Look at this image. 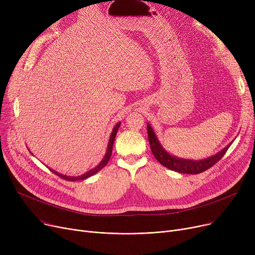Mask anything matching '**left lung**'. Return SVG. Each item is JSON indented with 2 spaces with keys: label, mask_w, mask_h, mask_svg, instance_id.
<instances>
[{
  "label": "left lung",
  "mask_w": 255,
  "mask_h": 255,
  "mask_svg": "<svg viewBox=\"0 0 255 255\" xmlns=\"http://www.w3.org/2000/svg\"><path fill=\"white\" fill-rule=\"evenodd\" d=\"M146 129H148V138L151 146V151L154 155V157L161 163L163 166L175 170L181 173H190V175H196V173H200L210 167H212L214 164H216L219 160L225 155L227 149L230 148V145H226L225 148L220 151L218 154L214 155L210 158L199 160V161H194V160H187V159H180L177 157H173L169 155L163 148L162 145L159 143L155 133L152 129V127L148 124L146 125Z\"/></svg>",
  "instance_id": "obj_1"
}]
</instances>
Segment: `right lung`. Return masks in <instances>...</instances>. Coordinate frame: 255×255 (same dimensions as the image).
I'll list each match as a JSON object with an SVG mask.
<instances>
[{
    "label": "right lung",
    "mask_w": 255,
    "mask_h": 255,
    "mask_svg": "<svg viewBox=\"0 0 255 255\" xmlns=\"http://www.w3.org/2000/svg\"><path fill=\"white\" fill-rule=\"evenodd\" d=\"M120 125H121V123H118V124L115 126V128H114V130H113V132H112L111 138H110L109 146H107V152H106L104 158L102 159V161H101L95 168H93V169L89 170L88 172L84 173V175L78 176V177H68V176H64V175H61V173H59V172H57V171H55V170H52V169H50V170H51L53 173H56V175L59 176L61 179H64V180H67V181H79V180H85V179H87V178H89V177H91V176H93V175H95L96 172H98L100 169H102V168L107 164V162L110 161L112 153H113L114 141H115V138H116L117 132H118V130H119Z\"/></svg>",
    "instance_id": "add662e5"
}]
</instances>
